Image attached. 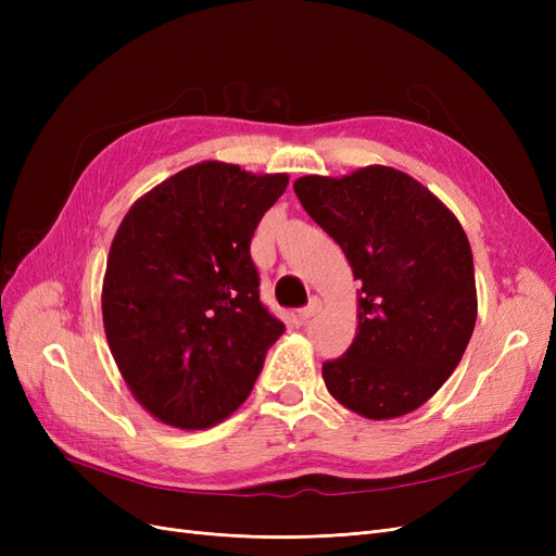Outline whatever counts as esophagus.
<instances>
[{
  "mask_svg": "<svg viewBox=\"0 0 556 556\" xmlns=\"http://www.w3.org/2000/svg\"><path fill=\"white\" fill-rule=\"evenodd\" d=\"M319 311H323V301H319L317 296H313V299L308 301V304L299 311V317L304 319V323H306V319H311V317H313V315H317Z\"/></svg>",
  "mask_w": 556,
  "mask_h": 556,
  "instance_id": "esophagus-1",
  "label": "esophagus"
}]
</instances>
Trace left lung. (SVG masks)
Listing matches in <instances>:
<instances>
[{
    "mask_svg": "<svg viewBox=\"0 0 556 556\" xmlns=\"http://www.w3.org/2000/svg\"><path fill=\"white\" fill-rule=\"evenodd\" d=\"M294 192L362 280L357 336L323 364L327 390L368 419L419 408L457 368L476 327L473 255L459 220L390 166L304 176Z\"/></svg>",
    "mask_w": 556,
    "mask_h": 556,
    "instance_id": "8db88e82",
    "label": "left lung"
}]
</instances>
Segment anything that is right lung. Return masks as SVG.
<instances>
[{
	"mask_svg": "<svg viewBox=\"0 0 556 556\" xmlns=\"http://www.w3.org/2000/svg\"><path fill=\"white\" fill-rule=\"evenodd\" d=\"M288 176L201 162L129 208L113 239L102 313L141 406L178 429L237 410L285 325L260 299L250 241Z\"/></svg>",
	"mask_w": 556,
	"mask_h": 556,
	"instance_id": "right-lung-1",
	"label": "right lung"
}]
</instances>
